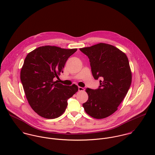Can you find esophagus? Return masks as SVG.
<instances>
[{"mask_svg":"<svg viewBox=\"0 0 155 155\" xmlns=\"http://www.w3.org/2000/svg\"><path fill=\"white\" fill-rule=\"evenodd\" d=\"M78 91H84V88L79 86V87H78Z\"/></svg>","mask_w":155,"mask_h":155,"instance_id":"34e87169","label":"esophagus"}]
</instances>
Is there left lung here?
<instances>
[{
  "label": "left lung",
  "mask_w": 155,
  "mask_h": 155,
  "mask_svg": "<svg viewBox=\"0 0 155 155\" xmlns=\"http://www.w3.org/2000/svg\"><path fill=\"white\" fill-rule=\"evenodd\" d=\"M89 59L94 79L99 88H87L88 100L83 104L85 112L93 118H106L117 110L131 86L132 74L128 59L117 47L105 43L80 48Z\"/></svg>",
  "instance_id": "left-lung-1"
}]
</instances>
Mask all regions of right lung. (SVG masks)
I'll use <instances>...</instances> for the list:
<instances>
[{
	"instance_id": "right-lung-1",
	"label": "right lung",
	"mask_w": 155,
	"mask_h": 155,
	"mask_svg": "<svg viewBox=\"0 0 155 155\" xmlns=\"http://www.w3.org/2000/svg\"><path fill=\"white\" fill-rule=\"evenodd\" d=\"M77 50L44 45L27 55L21 80L29 105L40 116L50 119L60 117L66 109L68 99L78 91L77 85L65 86L55 81Z\"/></svg>"
}]
</instances>
